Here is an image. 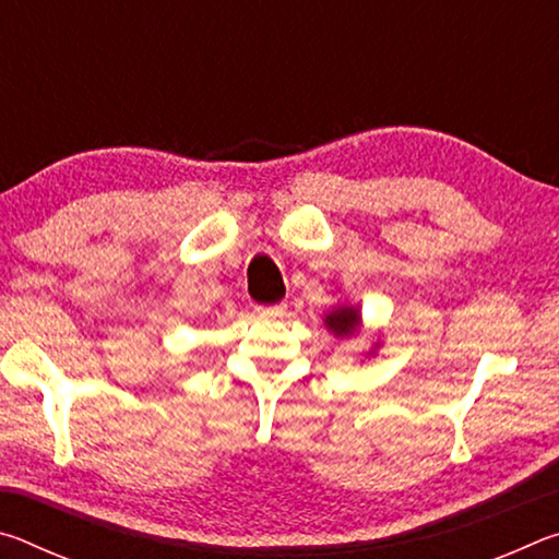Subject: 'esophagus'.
Listing matches in <instances>:
<instances>
[{
	"mask_svg": "<svg viewBox=\"0 0 559 559\" xmlns=\"http://www.w3.org/2000/svg\"><path fill=\"white\" fill-rule=\"evenodd\" d=\"M283 310V306L278 302V306H257V313L261 316H278Z\"/></svg>",
	"mask_w": 559,
	"mask_h": 559,
	"instance_id": "34e87169",
	"label": "esophagus"
}]
</instances>
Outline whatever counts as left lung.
<instances>
[{
  "instance_id": "8db88e82",
  "label": "left lung",
  "mask_w": 559,
  "mask_h": 559,
  "mask_svg": "<svg viewBox=\"0 0 559 559\" xmlns=\"http://www.w3.org/2000/svg\"><path fill=\"white\" fill-rule=\"evenodd\" d=\"M325 323L337 335H353L359 328V316L355 308H340V310H335V313H330L325 318Z\"/></svg>"
}]
</instances>
